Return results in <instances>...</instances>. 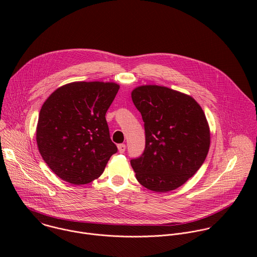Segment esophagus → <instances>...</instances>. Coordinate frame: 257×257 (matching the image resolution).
Here are the masks:
<instances>
[{"instance_id":"obj_1","label":"esophagus","mask_w":257,"mask_h":257,"mask_svg":"<svg viewBox=\"0 0 257 257\" xmlns=\"http://www.w3.org/2000/svg\"><path fill=\"white\" fill-rule=\"evenodd\" d=\"M125 150H126V145L125 144H118V151H119V153L123 154L125 152Z\"/></svg>"}]
</instances>
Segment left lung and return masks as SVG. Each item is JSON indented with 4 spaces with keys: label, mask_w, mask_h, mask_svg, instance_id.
I'll return each instance as SVG.
<instances>
[{
    "label": "left lung",
    "mask_w": 257,
    "mask_h": 257,
    "mask_svg": "<svg viewBox=\"0 0 257 257\" xmlns=\"http://www.w3.org/2000/svg\"><path fill=\"white\" fill-rule=\"evenodd\" d=\"M131 97L141 113L145 149L131 160L137 181L155 192L184 184L201 167L210 144L209 126L190 95L160 85H141Z\"/></svg>",
    "instance_id": "8db88e82"
}]
</instances>
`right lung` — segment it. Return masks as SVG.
<instances>
[{
    "mask_svg": "<svg viewBox=\"0 0 257 257\" xmlns=\"http://www.w3.org/2000/svg\"><path fill=\"white\" fill-rule=\"evenodd\" d=\"M119 88L115 82L75 81L59 87L44 102L36 142L44 161L62 180L87 184L117 153L105 113Z\"/></svg>",
    "mask_w": 257,
    "mask_h": 257,
    "instance_id": "obj_1",
    "label": "right lung"
}]
</instances>
